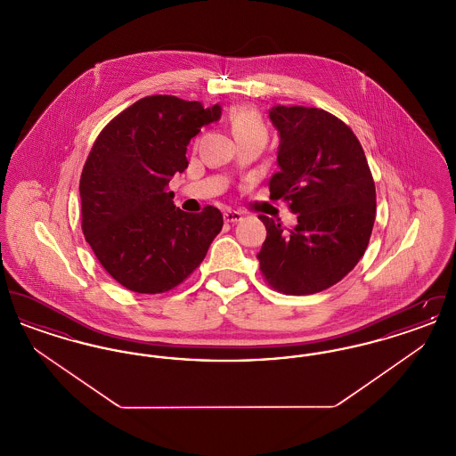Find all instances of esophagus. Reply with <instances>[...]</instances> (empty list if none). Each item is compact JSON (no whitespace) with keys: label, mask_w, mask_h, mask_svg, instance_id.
Returning <instances> with one entry per match:
<instances>
[{"label":"esophagus","mask_w":456,"mask_h":456,"mask_svg":"<svg viewBox=\"0 0 456 456\" xmlns=\"http://www.w3.org/2000/svg\"><path fill=\"white\" fill-rule=\"evenodd\" d=\"M242 218V214L238 212V210H227V212H224V220L227 222V224H234V222H239Z\"/></svg>","instance_id":"obj_1"}]
</instances>
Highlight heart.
Here are the masks:
<instances>
[{"instance_id":"1","label":"heart","mask_w":456,"mask_h":456,"mask_svg":"<svg viewBox=\"0 0 456 456\" xmlns=\"http://www.w3.org/2000/svg\"><path fill=\"white\" fill-rule=\"evenodd\" d=\"M231 126L236 138L244 134L266 136V128L260 112L249 106H238L231 110Z\"/></svg>"}]
</instances>
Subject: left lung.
Masks as SVG:
<instances>
[{
    "instance_id": "left-lung-1",
    "label": "left lung",
    "mask_w": 456,
    "mask_h": 456,
    "mask_svg": "<svg viewBox=\"0 0 456 456\" xmlns=\"http://www.w3.org/2000/svg\"><path fill=\"white\" fill-rule=\"evenodd\" d=\"M268 118L281 138L270 198H283L299 216L290 232L260 216L266 227L256 255L261 273L283 294L322 292L368 248L376 217L368 160L347 125L323 109L275 106Z\"/></svg>"
}]
</instances>
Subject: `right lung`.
Listing matches in <instances>:
<instances>
[{
	"instance_id": "1",
	"label": "right lung",
	"mask_w": 456,
	"mask_h": 456,
	"mask_svg": "<svg viewBox=\"0 0 456 456\" xmlns=\"http://www.w3.org/2000/svg\"><path fill=\"white\" fill-rule=\"evenodd\" d=\"M222 106L151 95L97 136L80 177L82 231L109 275L138 294H160L203 261L224 218L216 207L188 214L167 184L188 167L186 147Z\"/></svg>"
}]
</instances>
